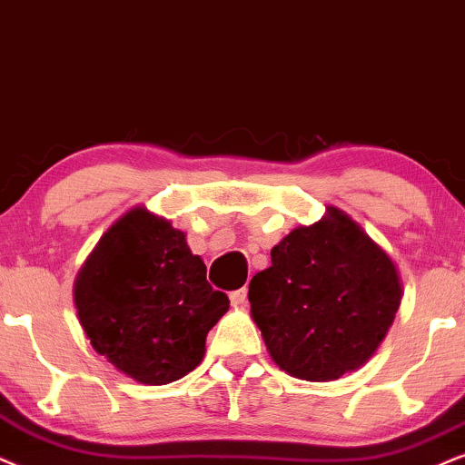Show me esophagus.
I'll return each instance as SVG.
<instances>
[{"mask_svg":"<svg viewBox=\"0 0 465 465\" xmlns=\"http://www.w3.org/2000/svg\"><path fill=\"white\" fill-rule=\"evenodd\" d=\"M229 301H232L233 307H240V304H244V301H246V287H240V290L229 293Z\"/></svg>","mask_w":465,"mask_h":465,"instance_id":"1","label":"esophagus"}]
</instances>
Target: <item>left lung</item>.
Segmentation results:
<instances>
[{
  "label": "left lung",
  "mask_w": 465,
  "mask_h": 465,
  "mask_svg": "<svg viewBox=\"0 0 465 465\" xmlns=\"http://www.w3.org/2000/svg\"><path fill=\"white\" fill-rule=\"evenodd\" d=\"M251 279V315L272 361L293 378L337 380L386 337L401 304L395 263L348 214L293 229Z\"/></svg>",
  "instance_id": "left-lung-1"
}]
</instances>
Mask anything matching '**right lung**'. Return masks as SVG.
<instances>
[{
    "instance_id": "obj_1",
    "label": "right lung",
    "mask_w": 465,
    "mask_h": 465,
    "mask_svg": "<svg viewBox=\"0 0 465 465\" xmlns=\"http://www.w3.org/2000/svg\"><path fill=\"white\" fill-rule=\"evenodd\" d=\"M74 304L94 350L141 384L184 378L229 309L184 233L148 210L122 216L87 257Z\"/></svg>"
}]
</instances>
